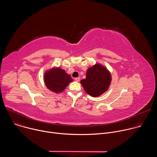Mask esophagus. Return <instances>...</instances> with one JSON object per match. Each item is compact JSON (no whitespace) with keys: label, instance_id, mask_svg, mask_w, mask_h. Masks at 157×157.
I'll return each instance as SVG.
<instances>
[{"label":"esophagus","instance_id":"1","mask_svg":"<svg viewBox=\"0 0 157 157\" xmlns=\"http://www.w3.org/2000/svg\"><path fill=\"white\" fill-rule=\"evenodd\" d=\"M75 80L76 82H79V81H80V78H76L75 79Z\"/></svg>","mask_w":157,"mask_h":157}]
</instances>
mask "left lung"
<instances>
[{"label": "left lung", "instance_id": "left-lung-1", "mask_svg": "<svg viewBox=\"0 0 157 157\" xmlns=\"http://www.w3.org/2000/svg\"><path fill=\"white\" fill-rule=\"evenodd\" d=\"M111 81L112 76L109 70L105 66L96 63L87 69L86 78L80 82L87 94L97 98L108 90Z\"/></svg>", "mask_w": 157, "mask_h": 157}]
</instances>
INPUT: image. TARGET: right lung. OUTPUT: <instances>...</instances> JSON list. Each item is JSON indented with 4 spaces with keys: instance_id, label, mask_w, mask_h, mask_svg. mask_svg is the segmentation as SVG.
<instances>
[{
    "instance_id": "add662e5",
    "label": "right lung",
    "mask_w": 157,
    "mask_h": 157,
    "mask_svg": "<svg viewBox=\"0 0 157 157\" xmlns=\"http://www.w3.org/2000/svg\"><path fill=\"white\" fill-rule=\"evenodd\" d=\"M43 79L47 87L56 94L64 91L66 87L73 81L71 75L67 74L65 70L55 66L44 72Z\"/></svg>"
}]
</instances>
